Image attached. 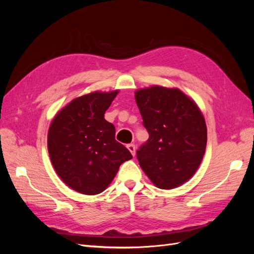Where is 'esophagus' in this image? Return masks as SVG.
I'll list each match as a JSON object with an SVG mask.
<instances>
[{
    "instance_id": "esophagus-1",
    "label": "esophagus",
    "mask_w": 254,
    "mask_h": 254,
    "mask_svg": "<svg viewBox=\"0 0 254 254\" xmlns=\"http://www.w3.org/2000/svg\"><path fill=\"white\" fill-rule=\"evenodd\" d=\"M127 148L130 152H131V155L134 157L135 156V146H134V144H128Z\"/></svg>"
}]
</instances>
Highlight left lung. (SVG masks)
<instances>
[{"label":"left lung","mask_w":254,"mask_h":254,"mask_svg":"<svg viewBox=\"0 0 254 254\" xmlns=\"http://www.w3.org/2000/svg\"><path fill=\"white\" fill-rule=\"evenodd\" d=\"M134 97L149 134L136 151L139 164L157 188H178L202 161L207 139L203 115L177 88L151 86L136 90Z\"/></svg>","instance_id":"1"}]
</instances>
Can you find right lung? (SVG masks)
Wrapping results in <instances>:
<instances>
[{
	"mask_svg": "<svg viewBox=\"0 0 254 254\" xmlns=\"http://www.w3.org/2000/svg\"><path fill=\"white\" fill-rule=\"evenodd\" d=\"M119 90L94 91L74 98L53 119L48 132L51 162L68 188L84 195L102 193L131 153L115 140L105 120Z\"/></svg>",
	"mask_w": 254,
	"mask_h": 254,
	"instance_id": "add662e5",
	"label": "right lung"
}]
</instances>
